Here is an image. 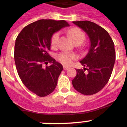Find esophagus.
<instances>
[{
	"label": "esophagus",
	"mask_w": 127,
	"mask_h": 127,
	"mask_svg": "<svg viewBox=\"0 0 127 127\" xmlns=\"http://www.w3.org/2000/svg\"><path fill=\"white\" fill-rule=\"evenodd\" d=\"M63 67H64V70H67V69H69V67H68V66L67 65H63Z\"/></svg>",
	"instance_id": "obj_1"
}]
</instances>
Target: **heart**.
<instances>
[{
    "instance_id": "b5f03b06",
    "label": "heart",
    "mask_w": 127,
    "mask_h": 127,
    "mask_svg": "<svg viewBox=\"0 0 127 127\" xmlns=\"http://www.w3.org/2000/svg\"><path fill=\"white\" fill-rule=\"evenodd\" d=\"M69 34L75 44H81L85 40V34L78 28H71L69 31ZM60 35V33L58 31L55 32L52 35L51 38V44L53 48H56L58 46ZM56 58L60 62H61L63 64L70 65L72 64V62L78 58V56L76 54L74 53L63 51L58 53L56 56Z\"/></svg>"
}]
</instances>
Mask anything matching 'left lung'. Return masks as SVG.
I'll return each mask as SVG.
<instances>
[{
  "instance_id": "obj_1",
  "label": "left lung",
  "mask_w": 127,
  "mask_h": 127,
  "mask_svg": "<svg viewBox=\"0 0 127 127\" xmlns=\"http://www.w3.org/2000/svg\"><path fill=\"white\" fill-rule=\"evenodd\" d=\"M72 22L88 34L91 41L88 54L80 61L85 68L76 69L72 85L82 95H95L105 86L112 74L116 60L114 44L109 32L96 24L88 20Z\"/></svg>"
}]
</instances>
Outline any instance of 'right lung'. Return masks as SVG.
Segmentation results:
<instances>
[{
  "instance_id": "right-lung-1",
  "label": "right lung",
  "mask_w": 127,
  "mask_h": 127,
  "mask_svg": "<svg viewBox=\"0 0 127 127\" xmlns=\"http://www.w3.org/2000/svg\"><path fill=\"white\" fill-rule=\"evenodd\" d=\"M69 26L65 20H39L25 27L16 38L14 58L17 72L24 85L37 96H47L56 88L63 66L48 53L51 38ZM48 63L52 64L47 66Z\"/></svg>"
}]
</instances>
